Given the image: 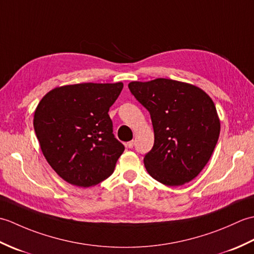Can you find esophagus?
<instances>
[{
	"instance_id": "34e87169",
	"label": "esophagus",
	"mask_w": 254,
	"mask_h": 254,
	"mask_svg": "<svg viewBox=\"0 0 254 254\" xmlns=\"http://www.w3.org/2000/svg\"><path fill=\"white\" fill-rule=\"evenodd\" d=\"M126 146H127V148H132V147L134 146V141H130V142H127V143L126 144Z\"/></svg>"
}]
</instances>
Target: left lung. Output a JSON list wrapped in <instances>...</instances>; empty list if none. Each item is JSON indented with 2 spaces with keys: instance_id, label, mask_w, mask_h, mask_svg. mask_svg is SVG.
Masks as SVG:
<instances>
[{
  "instance_id": "8db88e82",
  "label": "left lung",
  "mask_w": 254,
  "mask_h": 254,
  "mask_svg": "<svg viewBox=\"0 0 254 254\" xmlns=\"http://www.w3.org/2000/svg\"><path fill=\"white\" fill-rule=\"evenodd\" d=\"M131 93L150 113L155 142L144 165L168 187L192 181L216 146L220 120L212 98L195 85L169 78L131 82Z\"/></svg>"
}]
</instances>
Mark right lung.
I'll list each match as a JSON object with an SVG mask.
<instances>
[{"label":"right lung","mask_w":254,"mask_h":254,"mask_svg":"<svg viewBox=\"0 0 254 254\" xmlns=\"http://www.w3.org/2000/svg\"><path fill=\"white\" fill-rule=\"evenodd\" d=\"M123 83L64 85L47 93L34 115L41 152L69 185L89 188L109 177L124 146L112 133L109 108Z\"/></svg>","instance_id":"obj_1"}]
</instances>
